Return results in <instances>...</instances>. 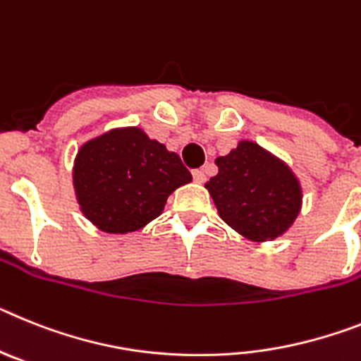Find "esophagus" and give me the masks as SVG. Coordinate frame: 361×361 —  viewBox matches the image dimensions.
Returning <instances> with one entry per match:
<instances>
[{
  "instance_id": "1",
  "label": "esophagus",
  "mask_w": 361,
  "mask_h": 361,
  "mask_svg": "<svg viewBox=\"0 0 361 361\" xmlns=\"http://www.w3.org/2000/svg\"><path fill=\"white\" fill-rule=\"evenodd\" d=\"M192 178L196 183H203L205 181V172L202 169H196V171H192Z\"/></svg>"
}]
</instances>
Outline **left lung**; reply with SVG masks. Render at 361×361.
<instances>
[{"label": "left lung", "mask_w": 361, "mask_h": 361, "mask_svg": "<svg viewBox=\"0 0 361 361\" xmlns=\"http://www.w3.org/2000/svg\"><path fill=\"white\" fill-rule=\"evenodd\" d=\"M216 165L218 174L205 187L228 227L252 241H271L294 224L302 187L281 159L258 143L240 142Z\"/></svg>", "instance_id": "1"}]
</instances>
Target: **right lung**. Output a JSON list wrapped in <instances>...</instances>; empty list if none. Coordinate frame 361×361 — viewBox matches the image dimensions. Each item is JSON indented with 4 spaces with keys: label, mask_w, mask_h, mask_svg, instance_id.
Wrapping results in <instances>:
<instances>
[{
    "label": "right lung",
    "mask_w": 361,
    "mask_h": 361,
    "mask_svg": "<svg viewBox=\"0 0 361 361\" xmlns=\"http://www.w3.org/2000/svg\"><path fill=\"white\" fill-rule=\"evenodd\" d=\"M72 180L89 221L103 233L127 234L158 218L169 196L192 176L176 152L127 127L81 145Z\"/></svg>",
    "instance_id": "1"
}]
</instances>
